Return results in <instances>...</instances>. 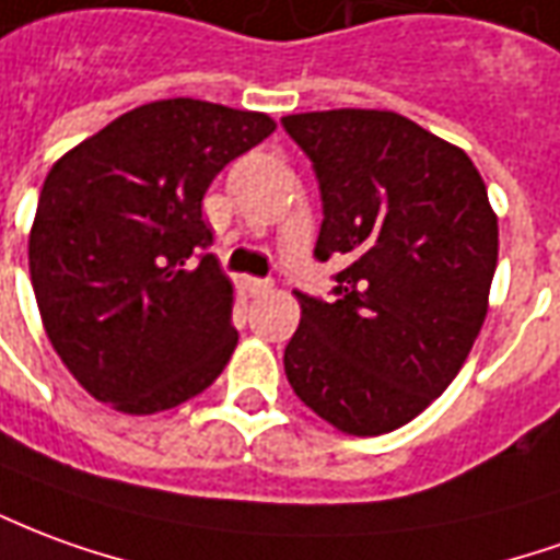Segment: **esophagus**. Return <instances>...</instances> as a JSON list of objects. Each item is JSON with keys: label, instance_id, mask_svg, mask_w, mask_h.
I'll list each match as a JSON object with an SVG mask.
<instances>
[{"label": "esophagus", "instance_id": "34e87169", "mask_svg": "<svg viewBox=\"0 0 560 560\" xmlns=\"http://www.w3.org/2000/svg\"><path fill=\"white\" fill-rule=\"evenodd\" d=\"M245 288H248V293H252V296H260V293H267L269 288H272V281H267V279H248V281H245Z\"/></svg>", "mask_w": 560, "mask_h": 560}]
</instances>
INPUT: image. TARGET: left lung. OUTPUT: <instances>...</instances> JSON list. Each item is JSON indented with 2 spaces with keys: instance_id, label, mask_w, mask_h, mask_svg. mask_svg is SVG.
Returning a JSON list of instances; mask_svg holds the SVG:
<instances>
[{
  "instance_id": "left-lung-1",
  "label": "left lung",
  "mask_w": 560,
  "mask_h": 560,
  "mask_svg": "<svg viewBox=\"0 0 560 560\" xmlns=\"http://www.w3.org/2000/svg\"><path fill=\"white\" fill-rule=\"evenodd\" d=\"M320 187L315 257L342 260L334 300L296 291L293 394L342 433L378 436L464 366L498 269V214L472 160L409 117L336 108L281 117Z\"/></svg>"
}]
</instances>
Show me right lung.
<instances>
[{
  "mask_svg": "<svg viewBox=\"0 0 560 560\" xmlns=\"http://www.w3.org/2000/svg\"><path fill=\"white\" fill-rule=\"evenodd\" d=\"M276 130L202 100L132 108L62 154L38 194L30 279L50 346L90 397L154 416L221 375L240 334L202 221L224 170Z\"/></svg>",
  "mask_w": 560,
  "mask_h": 560,
  "instance_id": "add662e5",
  "label": "right lung"
}]
</instances>
